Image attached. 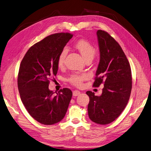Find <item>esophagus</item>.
<instances>
[{"label":"esophagus","mask_w":151,"mask_h":151,"mask_svg":"<svg viewBox=\"0 0 151 151\" xmlns=\"http://www.w3.org/2000/svg\"><path fill=\"white\" fill-rule=\"evenodd\" d=\"M80 94V91H78V90H75V91H73V95L75 96L79 95Z\"/></svg>","instance_id":"esophagus-1"}]
</instances>
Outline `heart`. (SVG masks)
<instances>
[{"label": "heart", "mask_w": 151, "mask_h": 151, "mask_svg": "<svg viewBox=\"0 0 151 151\" xmlns=\"http://www.w3.org/2000/svg\"><path fill=\"white\" fill-rule=\"evenodd\" d=\"M75 47L81 53V55L83 57L85 60L89 59V58H92L93 59V58L94 57L96 53V50L94 46L88 41L86 40H81L76 42L75 44ZM68 52V50L66 47L63 48L60 52L59 56L58 57L57 60V64L58 67L61 68L64 65L65 58L67 56ZM86 78L87 76L86 75L75 74L72 75L70 78L69 81L73 85L80 86L82 85L83 81Z\"/></svg>", "instance_id": "1"}]
</instances>
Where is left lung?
I'll return each instance as SVG.
<instances>
[{
	"label": "left lung",
	"mask_w": 151,
	"mask_h": 151,
	"mask_svg": "<svg viewBox=\"0 0 151 151\" xmlns=\"http://www.w3.org/2000/svg\"><path fill=\"white\" fill-rule=\"evenodd\" d=\"M100 61L93 86L102 83L100 96L87 91L90 98L88 113L93 122L106 125L114 121L127 105L132 90V74L129 61L119 44L106 32L98 30Z\"/></svg>",
	"instance_id": "1"
}]
</instances>
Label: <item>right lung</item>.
Here are the masks:
<instances>
[{
  "mask_svg": "<svg viewBox=\"0 0 151 151\" xmlns=\"http://www.w3.org/2000/svg\"><path fill=\"white\" fill-rule=\"evenodd\" d=\"M72 37L70 33L47 36L31 46L21 63L17 78L21 99L29 114L42 124L59 122L68 108L71 90L65 88L55 94L49 89V80L56 75L58 57Z\"/></svg>",
  "mask_w": 151,
  "mask_h": 151,
  "instance_id": "obj_1",
  "label": "right lung"
}]
</instances>
